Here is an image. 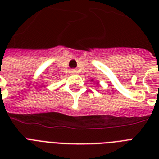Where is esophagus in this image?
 Returning <instances> with one entry per match:
<instances>
[{
  "instance_id": "obj_1",
  "label": "esophagus",
  "mask_w": 159,
  "mask_h": 159,
  "mask_svg": "<svg viewBox=\"0 0 159 159\" xmlns=\"http://www.w3.org/2000/svg\"><path fill=\"white\" fill-rule=\"evenodd\" d=\"M71 72H72V73H76V72H77V71H76L75 69H72V71H71Z\"/></svg>"
}]
</instances>
